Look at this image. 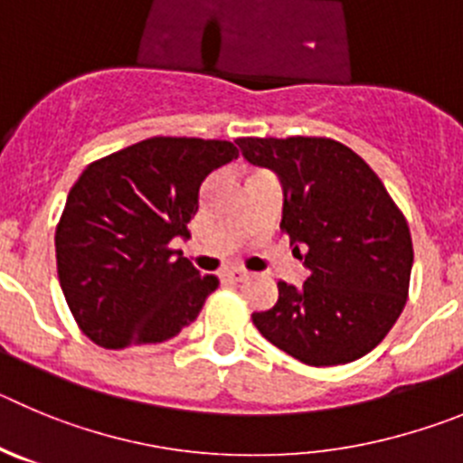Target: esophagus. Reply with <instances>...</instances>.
<instances>
[{
  "mask_svg": "<svg viewBox=\"0 0 463 463\" xmlns=\"http://www.w3.org/2000/svg\"><path fill=\"white\" fill-rule=\"evenodd\" d=\"M245 278H248V270L245 269H236V266H232V269L222 270L224 282H243Z\"/></svg>",
  "mask_w": 463,
  "mask_h": 463,
  "instance_id": "obj_1",
  "label": "esophagus"
}]
</instances>
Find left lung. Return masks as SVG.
<instances>
[{
    "label": "left lung",
    "mask_w": 463,
    "mask_h": 463,
    "mask_svg": "<svg viewBox=\"0 0 463 463\" xmlns=\"http://www.w3.org/2000/svg\"><path fill=\"white\" fill-rule=\"evenodd\" d=\"M245 160L284 190L282 232L305 252L303 287L278 282V303L254 312L270 345L312 367L354 363L400 319L413 266L409 222L349 146L328 137H241Z\"/></svg>",
    "instance_id": "left-lung-1"
}]
</instances>
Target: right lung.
Wrapping results in <instances>:
<instances>
[{
	"label": "right lung",
	"mask_w": 463,
	"mask_h": 463,
	"mask_svg": "<svg viewBox=\"0 0 463 463\" xmlns=\"http://www.w3.org/2000/svg\"><path fill=\"white\" fill-rule=\"evenodd\" d=\"M239 158L224 139L151 137L89 165L54 234L57 273L80 330L103 349L160 345L218 289L169 248L188 239L199 188Z\"/></svg>",
	"instance_id": "obj_1"
}]
</instances>
